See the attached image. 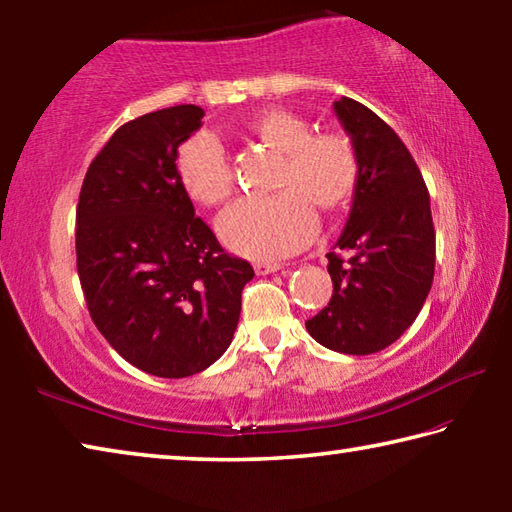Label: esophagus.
Here are the masks:
<instances>
[{"label":"esophagus","mask_w":512,"mask_h":512,"mask_svg":"<svg viewBox=\"0 0 512 512\" xmlns=\"http://www.w3.org/2000/svg\"><path fill=\"white\" fill-rule=\"evenodd\" d=\"M255 273L257 275H268V273H277L282 268L280 262H255Z\"/></svg>","instance_id":"obj_1"}]
</instances>
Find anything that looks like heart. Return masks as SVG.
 <instances>
[{
	"label": "heart",
	"mask_w": 512,
	"mask_h": 512,
	"mask_svg": "<svg viewBox=\"0 0 512 512\" xmlns=\"http://www.w3.org/2000/svg\"><path fill=\"white\" fill-rule=\"evenodd\" d=\"M248 128L264 146L282 155L275 183L280 194L230 205L216 219V232L232 253L273 262L314 239V207L336 214L350 205L359 183V155L348 135L314 133L309 121L291 110L257 112ZM176 176L185 194L201 205H219L232 192L228 155L212 133H196L180 144Z\"/></svg>",
	"instance_id": "obj_1"
}]
</instances>
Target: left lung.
<instances>
[{
  "label": "left lung",
  "instance_id": "8db88e82",
  "mask_svg": "<svg viewBox=\"0 0 512 512\" xmlns=\"http://www.w3.org/2000/svg\"><path fill=\"white\" fill-rule=\"evenodd\" d=\"M334 115L359 155L348 223L329 253L334 293L307 320L320 345L343 354L388 348L418 318L433 282L436 232L429 192L409 149L384 119L341 97Z\"/></svg>",
  "mask_w": 512,
  "mask_h": 512
}]
</instances>
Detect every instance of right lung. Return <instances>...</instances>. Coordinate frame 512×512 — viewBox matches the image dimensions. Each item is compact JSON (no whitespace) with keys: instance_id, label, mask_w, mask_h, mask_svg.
Here are the masks:
<instances>
[{"instance_id":"obj_1","label":"right lung","mask_w":512,"mask_h":512,"mask_svg":"<svg viewBox=\"0 0 512 512\" xmlns=\"http://www.w3.org/2000/svg\"><path fill=\"white\" fill-rule=\"evenodd\" d=\"M203 115L171 106L117 128L76 207V268L94 325L119 357L164 379L196 375L228 350L255 275L178 183V146Z\"/></svg>"}]
</instances>
